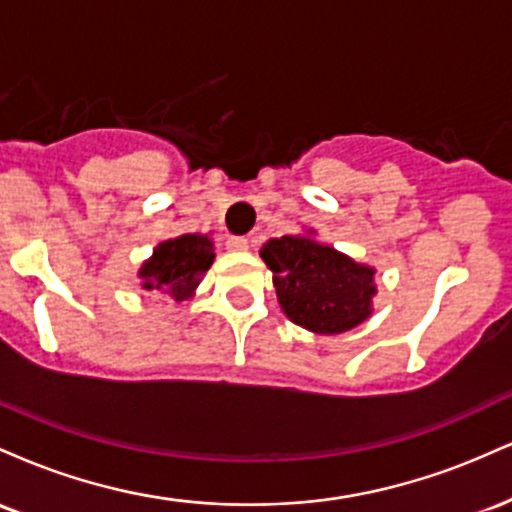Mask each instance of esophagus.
I'll return each instance as SVG.
<instances>
[{"instance_id": "34e87169", "label": "esophagus", "mask_w": 512, "mask_h": 512, "mask_svg": "<svg viewBox=\"0 0 512 512\" xmlns=\"http://www.w3.org/2000/svg\"><path fill=\"white\" fill-rule=\"evenodd\" d=\"M248 245H250V240L245 238V236H231V238L226 240V248H228V250H233V252L248 250Z\"/></svg>"}]
</instances>
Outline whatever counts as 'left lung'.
Returning a JSON list of instances; mask_svg holds the SVG:
<instances>
[{
    "label": "left lung",
    "mask_w": 512,
    "mask_h": 512,
    "mask_svg": "<svg viewBox=\"0 0 512 512\" xmlns=\"http://www.w3.org/2000/svg\"><path fill=\"white\" fill-rule=\"evenodd\" d=\"M262 260L274 272L276 296L291 322L317 334H339L370 315L373 269L310 238L269 240Z\"/></svg>",
    "instance_id": "left-lung-1"
}]
</instances>
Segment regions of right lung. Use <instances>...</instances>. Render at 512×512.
I'll return each instance as SVG.
<instances>
[{"mask_svg": "<svg viewBox=\"0 0 512 512\" xmlns=\"http://www.w3.org/2000/svg\"><path fill=\"white\" fill-rule=\"evenodd\" d=\"M211 262H214L211 240L185 233V236L158 245L154 257L144 264L139 276L144 279L146 291L180 303L192 296Z\"/></svg>", "mask_w": 512, "mask_h": 512, "instance_id": "add662e5", "label": "right lung"}]
</instances>
